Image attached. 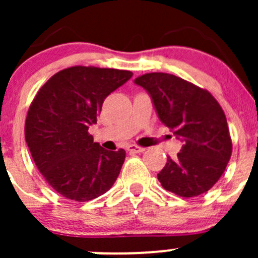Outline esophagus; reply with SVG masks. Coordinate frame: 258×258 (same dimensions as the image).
I'll return each instance as SVG.
<instances>
[{"instance_id": "esophagus-1", "label": "esophagus", "mask_w": 258, "mask_h": 258, "mask_svg": "<svg viewBox=\"0 0 258 258\" xmlns=\"http://www.w3.org/2000/svg\"><path fill=\"white\" fill-rule=\"evenodd\" d=\"M127 150L132 153H141L145 151V147H141V146H137V145H130L127 147Z\"/></svg>"}]
</instances>
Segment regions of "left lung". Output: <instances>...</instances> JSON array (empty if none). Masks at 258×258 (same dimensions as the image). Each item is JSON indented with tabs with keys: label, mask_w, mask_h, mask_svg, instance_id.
<instances>
[{
	"label": "left lung",
	"mask_w": 258,
	"mask_h": 258,
	"mask_svg": "<svg viewBox=\"0 0 258 258\" xmlns=\"http://www.w3.org/2000/svg\"><path fill=\"white\" fill-rule=\"evenodd\" d=\"M135 83L150 93L161 122L183 141L177 158L168 157L157 175L163 188L186 199L209 191L232 153L220 103L207 90L171 74H146Z\"/></svg>",
	"instance_id": "1"
}]
</instances>
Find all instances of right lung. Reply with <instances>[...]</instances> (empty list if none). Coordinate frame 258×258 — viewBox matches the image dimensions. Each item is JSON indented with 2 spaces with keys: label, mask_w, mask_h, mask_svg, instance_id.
Masks as SVG:
<instances>
[{
  "label": "right lung",
  "mask_w": 258,
  "mask_h": 258,
  "mask_svg": "<svg viewBox=\"0 0 258 258\" xmlns=\"http://www.w3.org/2000/svg\"><path fill=\"white\" fill-rule=\"evenodd\" d=\"M131 71L74 66L57 72L38 90L25 123V139L38 171L57 194L86 202L112 187L124 150L93 142L105 98L132 77Z\"/></svg>",
  "instance_id": "right-lung-1"
}]
</instances>
